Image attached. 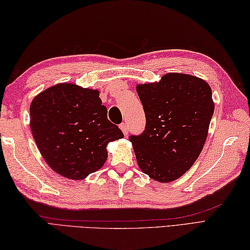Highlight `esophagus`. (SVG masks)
Returning a JSON list of instances; mask_svg holds the SVG:
<instances>
[{"label": "esophagus", "mask_w": 250, "mask_h": 250, "mask_svg": "<svg viewBox=\"0 0 250 250\" xmlns=\"http://www.w3.org/2000/svg\"><path fill=\"white\" fill-rule=\"evenodd\" d=\"M120 129H121L122 132H124V134L125 136L129 134V125H126V124H125V122H122V124L120 125Z\"/></svg>", "instance_id": "34e87169"}]
</instances>
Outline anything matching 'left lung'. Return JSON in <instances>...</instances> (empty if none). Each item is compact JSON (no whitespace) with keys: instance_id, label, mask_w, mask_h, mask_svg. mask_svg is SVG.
<instances>
[{"instance_id":"obj_1","label":"left lung","mask_w":250,"mask_h":250,"mask_svg":"<svg viewBox=\"0 0 250 250\" xmlns=\"http://www.w3.org/2000/svg\"><path fill=\"white\" fill-rule=\"evenodd\" d=\"M146 116L145 130L130 135L139 167L161 183L179 178L203 149L214 114L211 89L203 79L166 74L158 83L136 87Z\"/></svg>"}]
</instances>
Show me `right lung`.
Instances as JSON below:
<instances>
[{
    "label": "right lung",
    "instance_id": "1",
    "mask_svg": "<svg viewBox=\"0 0 250 250\" xmlns=\"http://www.w3.org/2000/svg\"><path fill=\"white\" fill-rule=\"evenodd\" d=\"M30 126L47 164L66 178L79 180L103 167L106 146L124 137L107 118L98 90L74 83L46 89L32 101Z\"/></svg>",
    "mask_w": 250,
    "mask_h": 250
}]
</instances>
